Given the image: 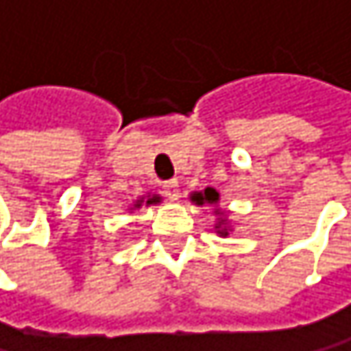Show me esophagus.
<instances>
[{"instance_id":"esophagus-1","label":"esophagus","mask_w":351,"mask_h":351,"mask_svg":"<svg viewBox=\"0 0 351 351\" xmlns=\"http://www.w3.org/2000/svg\"><path fill=\"white\" fill-rule=\"evenodd\" d=\"M162 187H164V193H166L168 199H179V181L177 179L166 181Z\"/></svg>"}]
</instances>
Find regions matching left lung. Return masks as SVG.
Listing matches in <instances>:
<instances>
[{
    "label": "left lung",
    "mask_w": 351,
    "mask_h": 351,
    "mask_svg": "<svg viewBox=\"0 0 351 351\" xmlns=\"http://www.w3.org/2000/svg\"><path fill=\"white\" fill-rule=\"evenodd\" d=\"M189 199L193 202L195 206H217L219 204V199H221V195H219V191L217 189H213V187H206L204 191H193L191 195H189ZM215 215H217V223H215V232L219 234V236H223V238H227L229 236V225H227V215L221 210V208H215Z\"/></svg>",
    "instance_id": "obj_1"
}]
</instances>
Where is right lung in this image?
<instances>
[{
  "instance_id": "add662e5",
  "label": "right lung",
  "mask_w": 351,
  "mask_h": 351,
  "mask_svg": "<svg viewBox=\"0 0 351 351\" xmlns=\"http://www.w3.org/2000/svg\"><path fill=\"white\" fill-rule=\"evenodd\" d=\"M160 202H162V195H158V193H147V195H143V197H138V199H134V202H132L130 210H134V208H141V206L160 204Z\"/></svg>"
}]
</instances>
